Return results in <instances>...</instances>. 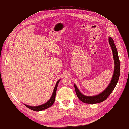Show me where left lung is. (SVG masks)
<instances>
[{
  "label": "left lung",
  "instance_id": "8db88e82",
  "mask_svg": "<svg viewBox=\"0 0 129 129\" xmlns=\"http://www.w3.org/2000/svg\"><path fill=\"white\" fill-rule=\"evenodd\" d=\"M109 43L112 52L115 66L112 77L111 78L110 82L108 85V87L105 88L104 91L100 93L98 95L94 96H86L83 95L82 93H81L79 89L77 87L76 85L74 84V87H75V92L77 97L80 101L84 103L96 104L103 102L111 94V93L115 89L116 85L117 84L120 75V63L118 52L115 44H114V40H113L112 38L110 37H109Z\"/></svg>",
  "mask_w": 129,
  "mask_h": 129
}]
</instances>
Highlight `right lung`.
Segmentation results:
<instances>
[{"instance_id":"add662e5","label":"right lung","mask_w":129,"mask_h":129,"mask_svg":"<svg viewBox=\"0 0 129 129\" xmlns=\"http://www.w3.org/2000/svg\"><path fill=\"white\" fill-rule=\"evenodd\" d=\"M60 80H61V79L58 80L57 81V82L55 85V87H54V90H53L51 97H50V99L45 103L40 105H38V106H30V105H28L25 104H24L25 105L26 107H27V108L30 109V110H32L33 111H40L44 110H45V109H46L49 108L50 107H51L52 105L53 104L54 102H55L57 85H58V83H59Z\"/></svg>"}]
</instances>
